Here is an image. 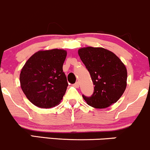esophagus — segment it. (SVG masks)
<instances>
[{"mask_svg": "<svg viewBox=\"0 0 150 150\" xmlns=\"http://www.w3.org/2000/svg\"><path fill=\"white\" fill-rule=\"evenodd\" d=\"M74 86L75 88H79V82H76V83L74 84Z\"/></svg>", "mask_w": 150, "mask_h": 150, "instance_id": "obj_1", "label": "esophagus"}]
</instances>
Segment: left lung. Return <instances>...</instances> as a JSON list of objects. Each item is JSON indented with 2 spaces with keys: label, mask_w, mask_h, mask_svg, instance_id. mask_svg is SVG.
<instances>
[{
  "label": "left lung",
  "mask_w": 150,
  "mask_h": 150,
  "mask_svg": "<svg viewBox=\"0 0 150 150\" xmlns=\"http://www.w3.org/2000/svg\"><path fill=\"white\" fill-rule=\"evenodd\" d=\"M78 53L94 85L90 97L82 95L88 105L105 108L117 102L127 86V69L123 63L115 54L101 47L81 48Z\"/></svg>",
  "instance_id": "obj_1"
}]
</instances>
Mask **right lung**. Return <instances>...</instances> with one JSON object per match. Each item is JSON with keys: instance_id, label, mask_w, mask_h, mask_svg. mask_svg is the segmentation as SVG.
I'll use <instances>...</instances> for the list:
<instances>
[{"instance_id": "add662e5", "label": "right lung", "mask_w": 150, "mask_h": 150, "mask_svg": "<svg viewBox=\"0 0 150 150\" xmlns=\"http://www.w3.org/2000/svg\"><path fill=\"white\" fill-rule=\"evenodd\" d=\"M66 57L63 50L39 51L25 64L20 75L21 86L35 105L50 108L62 100L68 86L62 68Z\"/></svg>"}]
</instances>
